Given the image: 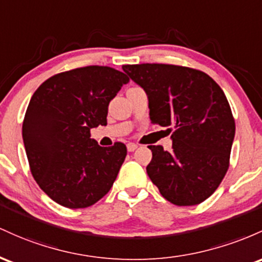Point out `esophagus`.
Wrapping results in <instances>:
<instances>
[{
    "mask_svg": "<svg viewBox=\"0 0 262 262\" xmlns=\"http://www.w3.org/2000/svg\"><path fill=\"white\" fill-rule=\"evenodd\" d=\"M136 148H137L136 143H132V142L127 143V151H128V152H134Z\"/></svg>",
    "mask_w": 262,
    "mask_h": 262,
    "instance_id": "esophagus-1",
    "label": "esophagus"
}]
</instances>
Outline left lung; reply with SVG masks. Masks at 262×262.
Returning a JSON list of instances; mask_svg holds the SVG:
<instances>
[{
  "label": "left lung",
  "instance_id": "8db88e82",
  "mask_svg": "<svg viewBox=\"0 0 262 262\" xmlns=\"http://www.w3.org/2000/svg\"><path fill=\"white\" fill-rule=\"evenodd\" d=\"M148 98L152 123L172 131V151L148 146L146 167L167 201L195 205L215 192L229 168L235 121L222 88L201 70L170 64L122 66Z\"/></svg>",
  "mask_w": 262,
  "mask_h": 262
}]
</instances>
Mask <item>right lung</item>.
<instances>
[{"instance_id": "right-lung-1", "label": "right lung", "mask_w": 262, "mask_h": 262, "mask_svg": "<svg viewBox=\"0 0 262 262\" xmlns=\"http://www.w3.org/2000/svg\"><path fill=\"white\" fill-rule=\"evenodd\" d=\"M128 81L110 67H84L53 75L32 96L23 143L33 178L58 204L90 207L113 187L127 149L99 146L90 130L106 125L108 102Z\"/></svg>"}]
</instances>
